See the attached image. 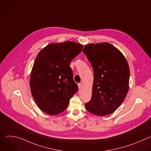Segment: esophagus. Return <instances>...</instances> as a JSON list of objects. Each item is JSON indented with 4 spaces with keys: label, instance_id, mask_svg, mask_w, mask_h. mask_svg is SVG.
I'll return each mask as SVG.
<instances>
[{
    "label": "esophagus",
    "instance_id": "34e87169",
    "mask_svg": "<svg viewBox=\"0 0 151 151\" xmlns=\"http://www.w3.org/2000/svg\"><path fill=\"white\" fill-rule=\"evenodd\" d=\"M82 85L81 83H78V87H79V89H81L82 88Z\"/></svg>",
    "mask_w": 151,
    "mask_h": 151
}]
</instances>
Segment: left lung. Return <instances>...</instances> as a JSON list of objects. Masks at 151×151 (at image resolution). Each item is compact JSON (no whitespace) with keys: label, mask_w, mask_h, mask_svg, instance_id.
I'll list each match as a JSON object with an SVG mask.
<instances>
[{"label":"left lung","mask_w":151,"mask_h":151,"mask_svg":"<svg viewBox=\"0 0 151 151\" xmlns=\"http://www.w3.org/2000/svg\"><path fill=\"white\" fill-rule=\"evenodd\" d=\"M82 52L94 70L92 97L85 103L86 109L97 116L108 115L117 109L128 93V62L122 53L108 42L88 44Z\"/></svg>","instance_id":"8db88e82"}]
</instances>
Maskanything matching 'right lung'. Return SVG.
I'll return each instance as SVG.
<instances>
[{
    "label": "right lung",
    "instance_id": "add662e5",
    "mask_svg": "<svg viewBox=\"0 0 151 151\" xmlns=\"http://www.w3.org/2000/svg\"><path fill=\"white\" fill-rule=\"evenodd\" d=\"M83 45L73 41L51 43L38 53L30 73V87L39 109L50 115L65 111L78 90L71 61Z\"/></svg>",
    "mask_w": 151,
    "mask_h": 151
}]
</instances>
